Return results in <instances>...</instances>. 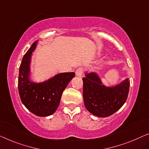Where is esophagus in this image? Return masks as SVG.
Masks as SVG:
<instances>
[{"instance_id": "34e87169", "label": "esophagus", "mask_w": 149, "mask_h": 149, "mask_svg": "<svg viewBox=\"0 0 149 149\" xmlns=\"http://www.w3.org/2000/svg\"><path fill=\"white\" fill-rule=\"evenodd\" d=\"M84 72V68H77L76 71H75V75H77V76H79V77H81L82 75H83Z\"/></svg>"}]
</instances>
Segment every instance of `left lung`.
Listing matches in <instances>:
<instances>
[{"label": "left lung", "mask_w": 149, "mask_h": 149, "mask_svg": "<svg viewBox=\"0 0 149 149\" xmlns=\"http://www.w3.org/2000/svg\"><path fill=\"white\" fill-rule=\"evenodd\" d=\"M83 79V96L89 112L99 117H107L118 110L127 99L130 81L126 79L113 88L102 85L95 73L86 74Z\"/></svg>", "instance_id": "8db88e82"}]
</instances>
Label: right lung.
Returning <instances> with one entry per match:
<instances>
[{
	"label": "right lung",
	"mask_w": 149,
	"mask_h": 149,
	"mask_svg": "<svg viewBox=\"0 0 149 149\" xmlns=\"http://www.w3.org/2000/svg\"><path fill=\"white\" fill-rule=\"evenodd\" d=\"M36 45L37 41L32 44L22 59L18 89L21 102L31 112L38 116H47L57 110L62 93L75 76V73L59 74L43 83L31 81L29 78L31 56Z\"/></svg>",
	"instance_id": "add662e5"
}]
</instances>
